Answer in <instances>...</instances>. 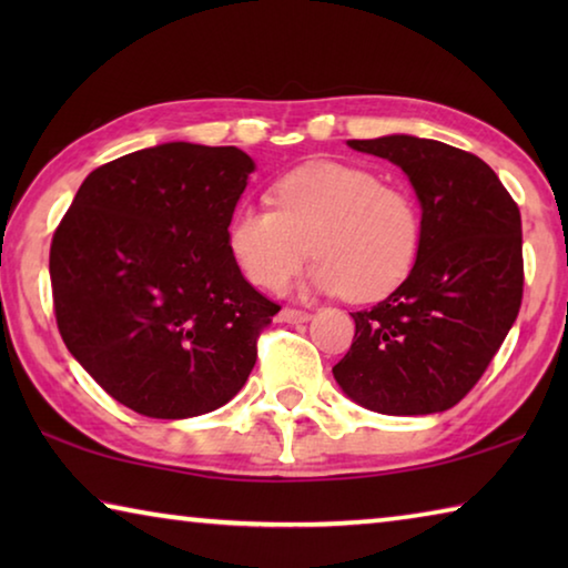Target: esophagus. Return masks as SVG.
<instances>
[{
    "label": "esophagus",
    "mask_w": 568,
    "mask_h": 568,
    "mask_svg": "<svg viewBox=\"0 0 568 568\" xmlns=\"http://www.w3.org/2000/svg\"><path fill=\"white\" fill-rule=\"evenodd\" d=\"M277 321L281 323H307L311 321V313L297 311V307H283V311L277 313Z\"/></svg>",
    "instance_id": "obj_1"
}]
</instances>
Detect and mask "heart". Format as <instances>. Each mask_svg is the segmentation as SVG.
Here are the masks:
<instances>
[{
  "instance_id": "1",
  "label": "heart",
  "mask_w": 568,
  "mask_h": 568,
  "mask_svg": "<svg viewBox=\"0 0 568 568\" xmlns=\"http://www.w3.org/2000/svg\"><path fill=\"white\" fill-rule=\"evenodd\" d=\"M273 207H237L227 247L250 283L281 287L313 253L307 283L373 303L406 281L420 250V207L376 172L307 162L275 182Z\"/></svg>"
}]
</instances>
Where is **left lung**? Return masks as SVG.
Returning <instances> with one entry per match:
<instances>
[{"instance_id":"1","label":"left lung","mask_w":568,"mask_h":568,"mask_svg":"<svg viewBox=\"0 0 568 568\" xmlns=\"http://www.w3.org/2000/svg\"><path fill=\"white\" fill-rule=\"evenodd\" d=\"M348 148L406 172L423 235L406 281L351 313L353 345L333 376L386 416L448 410L484 376L521 307V213L484 160L446 142L386 134Z\"/></svg>"}]
</instances>
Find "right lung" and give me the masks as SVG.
Masks as SVG:
<instances>
[{
  "mask_svg": "<svg viewBox=\"0 0 568 568\" xmlns=\"http://www.w3.org/2000/svg\"><path fill=\"white\" fill-rule=\"evenodd\" d=\"M255 162L237 148L165 142L92 170L50 247L67 351L150 418L215 410L245 386L281 311L250 285L227 223Z\"/></svg>",
  "mask_w": 568,
  "mask_h": 568,
  "instance_id": "1",
  "label": "right lung"
}]
</instances>
